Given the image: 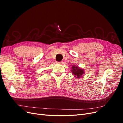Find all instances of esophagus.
<instances>
[{
  "mask_svg": "<svg viewBox=\"0 0 123 123\" xmlns=\"http://www.w3.org/2000/svg\"><path fill=\"white\" fill-rule=\"evenodd\" d=\"M56 63H57V64H62V62H57Z\"/></svg>",
  "mask_w": 123,
  "mask_h": 123,
  "instance_id": "34e87169",
  "label": "esophagus"
}]
</instances>
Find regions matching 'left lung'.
I'll use <instances>...</instances> for the list:
<instances>
[{
	"label": "left lung",
	"mask_w": 123,
	"mask_h": 123,
	"mask_svg": "<svg viewBox=\"0 0 123 123\" xmlns=\"http://www.w3.org/2000/svg\"><path fill=\"white\" fill-rule=\"evenodd\" d=\"M72 69L71 70L72 73L74 74V75H75V77H77V78H80L82 74H84V70L80 69L77 67L75 66H72Z\"/></svg>",
	"instance_id": "left-lung-1"
}]
</instances>
